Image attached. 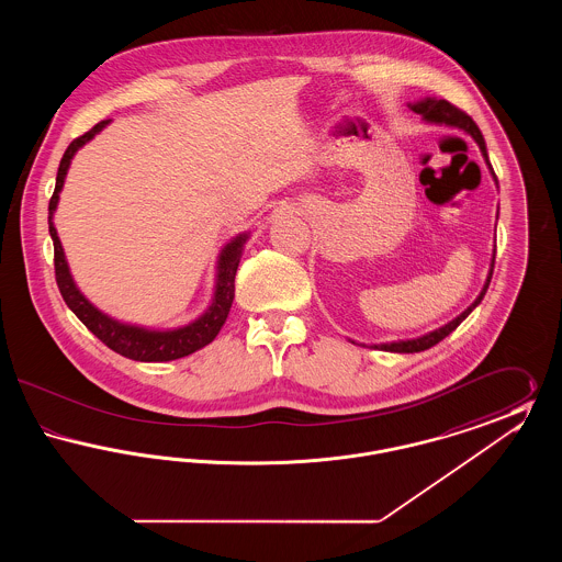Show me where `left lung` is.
Segmentation results:
<instances>
[{"label": "left lung", "instance_id": "1", "mask_svg": "<svg viewBox=\"0 0 562 562\" xmlns=\"http://www.w3.org/2000/svg\"><path fill=\"white\" fill-rule=\"evenodd\" d=\"M408 108L413 109L415 113H419L426 122H431V124H447V126H454V128H461V131L472 134V136H474V140L479 143V147H481L484 160L488 164L486 145H484V138H482L481 131H479L476 122H474L465 111L454 108V105H451V103H449V101H445V99H426V101H417V103H413V105H408ZM488 168H491V164H488ZM491 172H493V168H491ZM493 177H495V172H493ZM495 181H497V179H495ZM493 266H495V257H493V261H491V269H488L486 282H484V289H482L481 294H479V299H476V301H474V303H472L463 314H459L454 321L449 322V324H445V326H442V328H438V330H431V333L424 335V337H419V339L394 341V344H381V346H374V348L385 349V351H396V353H415V351H424V349H429L431 346L440 344V341H442L445 337H449V335L453 333L454 328L470 316V312L481 303L482 296H484L486 289H488V284H491V278H493Z\"/></svg>", "mask_w": 562, "mask_h": 562}]
</instances>
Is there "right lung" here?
I'll use <instances>...</instances> for the list:
<instances>
[{
    "instance_id": "right-lung-1",
    "label": "right lung",
    "mask_w": 562,
    "mask_h": 562,
    "mask_svg": "<svg viewBox=\"0 0 562 562\" xmlns=\"http://www.w3.org/2000/svg\"><path fill=\"white\" fill-rule=\"evenodd\" d=\"M109 120L99 122L97 126H92L88 133L81 134L78 138H74L67 147V151L63 154V160L58 164V172H56V188H54L50 204H48V227H50V236L54 244V276H56V284L58 291L63 294L65 303L69 305V310L83 322V326L97 335L109 349L117 351L124 358L138 360V362H168V360H177L189 356L193 351H198L204 346H209L214 337L218 335L221 326L227 321L229 307L234 303V280H236V271L240 263L241 248L248 240V234H240L234 240L229 241L218 257V273H216V289H214V299L211 307L206 310V314H202L195 322H191L183 328H175V330H147L140 326H131V324H122V322L113 321L105 316L103 312H99L83 294L78 291L67 261H65V252L60 240L56 236L54 229L53 216L58 204V191L63 189L67 170L71 158L76 156V151L81 145H86L94 134L101 133L108 126Z\"/></svg>"
}]
</instances>
